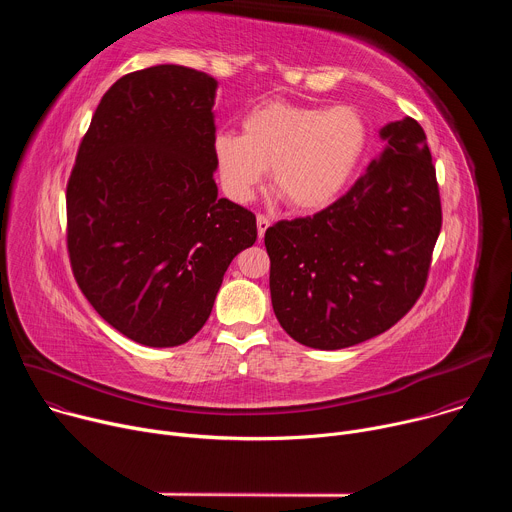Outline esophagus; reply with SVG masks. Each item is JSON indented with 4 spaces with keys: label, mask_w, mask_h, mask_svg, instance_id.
Here are the masks:
<instances>
[{
    "label": "esophagus",
    "mask_w": 512,
    "mask_h": 512,
    "mask_svg": "<svg viewBox=\"0 0 512 512\" xmlns=\"http://www.w3.org/2000/svg\"><path fill=\"white\" fill-rule=\"evenodd\" d=\"M271 225V218L267 214H257V233H259V239L265 237V231L269 229Z\"/></svg>",
    "instance_id": "1"
}]
</instances>
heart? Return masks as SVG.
<instances>
[{
    "instance_id": "obj_1",
    "label": "heart",
    "mask_w": 512,
    "mask_h": 512,
    "mask_svg": "<svg viewBox=\"0 0 512 512\" xmlns=\"http://www.w3.org/2000/svg\"><path fill=\"white\" fill-rule=\"evenodd\" d=\"M367 141V123L354 107L269 101L245 115L243 135L218 131L212 154L235 202H247L269 170L271 188L287 206L314 210L340 194Z\"/></svg>"
}]
</instances>
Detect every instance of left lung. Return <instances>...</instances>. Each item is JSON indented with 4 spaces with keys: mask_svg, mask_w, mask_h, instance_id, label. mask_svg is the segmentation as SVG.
I'll list each match as a JSON object with an SVG mask.
<instances>
[{
    "mask_svg": "<svg viewBox=\"0 0 512 512\" xmlns=\"http://www.w3.org/2000/svg\"><path fill=\"white\" fill-rule=\"evenodd\" d=\"M387 148L336 202L265 231L269 289L296 342L338 350L395 326L423 294L442 200L423 127L381 129Z\"/></svg>",
    "mask_w": 512,
    "mask_h": 512,
    "instance_id": "obj_1",
    "label": "left lung"
}]
</instances>
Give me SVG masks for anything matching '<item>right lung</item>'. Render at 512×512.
I'll return each instance as SVG.
<instances>
[{
    "label": "right lung",
    "instance_id": "right-lung-1",
    "mask_svg": "<svg viewBox=\"0 0 512 512\" xmlns=\"http://www.w3.org/2000/svg\"><path fill=\"white\" fill-rule=\"evenodd\" d=\"M214 91L206 72L160 64L103 95L66 184L70 269L97 314L154 348L208 320L255 214L218 196Z\"/></svg>",
    "mask_w": 512,
    "mask_h": 512
}]
</instances>
